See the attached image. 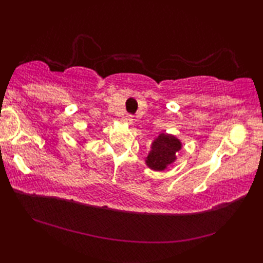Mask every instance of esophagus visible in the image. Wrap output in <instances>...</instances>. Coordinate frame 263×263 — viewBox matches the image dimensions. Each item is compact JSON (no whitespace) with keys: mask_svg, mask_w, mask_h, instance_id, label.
<instances>
[{"mask_svg":"<svg viewBox=\"0 0 263 263\" xmlns=\"http://www.w3.org/2000/svg\"><path fill=\"white\" fill-rule=\"evenodd\" d=\"M123 121H124V123H126V124H128V125H130V124L133 123V118H132V116L128 115V116H126L125 118L123 119Z\"/></svg>","mask_w":263,"mask_h":263,"instance_id":"esophagus-1","label":"esophagus"}]
</instances>
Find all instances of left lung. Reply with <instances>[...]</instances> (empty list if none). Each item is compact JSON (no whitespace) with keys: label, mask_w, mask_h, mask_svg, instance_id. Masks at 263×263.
Returning a JSON list of instances; mask_svg holds the SVG:
<instances>
[{"label":"left lung","mask_w":263,"mask_h":263,"mask_svg":"<svg viewBox=\"0 0 263 263\" xmlns=\"http://www.w3.org/2000/svg\"><path fill=\"white\" fill-rule=\"evenodd\" d=\"M182 148L179 138L169 133H160L151 144V151L145 159V163L154 172H163L174 163L177 153Z\"/></svg>","instance_id":"left-lung-1"}]
</instances>
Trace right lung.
<instances>
[{
  "mask_svg": "<svg viewBox=\"0 0 263 263\" xmlns=\"http://www.w3.org/2000/svg\"><path fill=\"white\" fill-rule=\"evenodd\" d=\"M83 140H84V141H86V139H83Z\"/></svg>",
  "mask_w": 263,
  "mask_h": 263,
  "instance_id": "obj_1",
  "label": "right lung"
}]
</instances>
